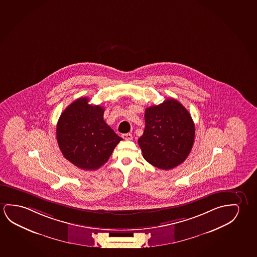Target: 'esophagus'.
Wrapping results in <instances>:
<instances>
[{
	"mask_svg": "<svg viewBox=\"0 0 257 257\" xmlns=\"http://www.w3.org/2000/svg\"><path fill=\"white\" fill-rule=\"evenodd\" d=\"M121 137H122L123 139H125V140H132V135L130 134V133H127V134H122L121 135Z\"/></svg>",
	"mask_w": 257,
	"mask_h": 257,
	"instance_id": "1",
	"label": "esophagus"
}]
</instances>
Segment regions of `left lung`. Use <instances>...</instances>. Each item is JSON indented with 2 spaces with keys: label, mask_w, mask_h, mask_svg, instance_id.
Instances as JSON below:
<instances>
[{
  "label": "left lung",
  "mask_w": 257,
  "mask_h": 257,
  "mask_svg": "<svg viewBox=\"0 0 257 257\" xmlns=\"http://www.w3.org/2000/svg\"><path fill=\"white\" fill-rule=\"evenodd\" d=\"M146 127L138 145L143 157L158 169H174L188 157L195 137L189 111L174 98L146 108Z\"/></svg>",
  "instance_id": "obj_1"
}]
</instances>
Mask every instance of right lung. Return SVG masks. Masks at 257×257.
<instances>
[{
    "mask_svg": "<svg viewBox=\"0 0 257 257\" xmlns=\"http://www.w3.org/2000/svg\"><path fill=\"white\" fill-rule=\"evenodd\" d=\"M103 111L100 105L89 104L88 97H81L59 117L58 146L64 157L80 169H99L122 140L103 120Z\"/></svg>",
    "mask_w": 257,
    "mask_h": 257,
    "instance_id": "1",
    "label": "right lung"
}]
</instances>
